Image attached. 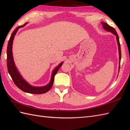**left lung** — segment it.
Instances as JSON below:
<instances>
[{"label": "left lung", "mask_w": 130, "mask_h": 130, "mask_svg": "<svg viewBox=\"0 0 130 130\" xmlns=\"http://www.w3.org/2000/svg\"><path fill=\"white\" fill-rule=\"evenodd\" d=\"M101 24H102V26H103V28L106 30L107 31H109L112 32V34H113L115 35L116 36V40H117V44H118V46H119V63L120 64V61H121V46H120V41H119V38L118 34L116 32V31L115 30L113 27L110 26L109 25L106 23L104 22H102ZM119 70H120V66H119Z\"/></svg>", "instance_id": "8db88e82"}]
</instances>
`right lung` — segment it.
Segmentation results:
<instances>
[{
	"label": "right lung",
	"mask_w": 130,
	"mask_h": 130,
	"mask_svg": "<svg viewBox=\"0 0 130 130\" xmlns=\"http://www.w3.org/2000/svg\"><path fill=\"white\" fill-rule=\"evenodd\" d=\"M27 23H25L23 25L19 26L14 30V31L12 32L11 37L10 38L9 40L8 41V46H7V68L9 73L12 80H13L14 84L15 85L20 89L23 91L27 93H34V94H41V93H44L49 91L50 89L53 85L54 77L55 75L58 71L59 68L61 67L62 65V62L57 66L54 69L52 74H51V80L50 83L47 84V85L41 87H35L32 86L30 85H29L26 81L24 80L23 77L21 76V75L18 71L17 67L15 65L14 61L13 56V53H12V45H13V42L14 38V36L15 35L18 29L20 28L25 26Z\"/></svg>",
	"instance_id": "obj_1"
}]
</instances>
